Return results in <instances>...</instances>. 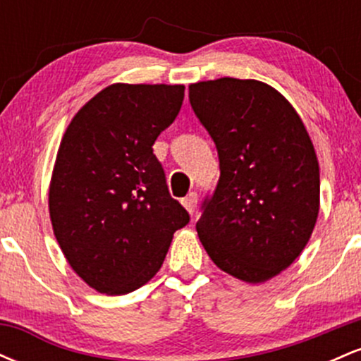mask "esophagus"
<instances>
[{
    "label": "esophagus",
    "mask_w": 361,
    "mask_h": 361,
    "mask_svg": "<svg viewBox=\"0 0 361 361\" xmlns=\"http://www.w3.org/2000/svg\"><path fill=\"white\" fill-rule=\"evenodd\" d=\"M181 204H183V207L186 209V212L192 214L195 212V207H197V193H188L186 197L181 200Z\"/></svg>",
    "instance_id": "34e87169"
}]
</instances>
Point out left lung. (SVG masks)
Returning a JSON list of instances; mask_svg holds the SVG:
<instances>
[{"label":"left lung","instance_id":"8db88e82","mask_svg":"<svg viewBox=\"0 0 361 361\" xmlns=\"http://www.w3.org/2000/svg\"><path fill=\"white\" fill-rule=\"evenodd\" d=\"M188 91L221 161L198 238L222 271L263 283L299 258L316 227V149L292 103L267 82L219 78Z\"/></svg>","mask_w":361,"mask_h":361}]
</instances>
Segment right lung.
<instances>
[{
	"instance_id": "right-lung-1",
	"label": "right lung",
	"mask_w": 361,
	"mask_h": 361,
	"mask_svg": "<svg viewBox=\"0 0 361 361\" xmlns=\"http://www.w3.org/2000/svg\"><path fill=\"white\" fill-rule=\"evenodd\" d=\"M183 97V85L115 82L86 102L62 135L49 215L69 267L97 292L126 295L146 285L190 221L152 154Z\"/></svg>"
}]
</instances>
